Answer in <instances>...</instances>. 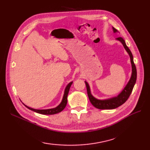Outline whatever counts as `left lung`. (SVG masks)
<instances>
[{
	"label": "left lung",
	"instance_id": "obj_1",
	"mask_svg": "<svg viewBox=\"0 0 150 150\" xmlns=\"http://www.w3.org/2000/svg\"><path fill=\"white\" fill-rule=\"evenodd\" d=\"M113 31L114 33H118V31L112 27ZM117 40L119 41L121 44H122L124 49L126 50L127 53H128L130 58V62H131L132 64V75L131 77H130L128 83L126 85V86L124 88L123 90L120 91V93L118 94L117 96H115L111 98H105V99H98V98H95L93 95L91 94V89L90 87V85L88 83V82L84 81L86 86L87 89V93L90 99L91 103L94 107H95L97 109L100 110H112L115 109L119 106H121L125 102L128 100L130 94L132 93V91L133 90V88L134 87L135 84L136 80H137V69L135 65L133 62V55L131 52V51L128 48V47L126 46L125 41L123 39L122 37H118L116 39Z\"/></svg>",
	"mask_w": 150,
	"mask_h": 150
}]
</instances>
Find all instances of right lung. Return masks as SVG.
Here are the masks:
<instances>
[{
	"instance_id": "obj_1",
	"label": "right lung",
	"mask_w": 150,
	"mask_h": 150,
	"mask_svg": "<svg viewBox=\"0 0 150 150\" xmlns=\"http://www.w3.org/2000/svg\"><path fill=\"white\" fill-rule=\"evenodd\" d=\"M73 84V81L70 82L68 84V85L66 86L65 89H64V95H63V97L61 103H60L58 106L55 108H50V109H45V110H37V109H33V108H31L30 107H28L26 105H25L24 103L23 104L28 109L33 111L34 112H36L40 114H42V115H53V114H56L58 113L60 111H62L64 109L66 104H67V102H68V100H67V98H68V95L69 91V88L71 87V84Z\"/></svg>"
}]
</instances>
